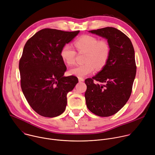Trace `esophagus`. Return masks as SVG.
I'll return each instance as SVG.
<instances>
[{
	"mask_svg": "<svg viewBox=\"0 0 155 155\" xmlns=\"http://www.w3.org/2000/svg\"><path fill=\"white\" fill-rule=\"evenodd\" d=\"M84 78H81V77H78V81H84Z\"/></svg>",
	"mask_w": 155,
	"mask_h": 155,
	"instance_id": "1",
	"label": "esophagus"
}]
</instances>
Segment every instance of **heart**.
Masks as SVG:
<instances>
[{
	"label": "heart",
	"instance_id": "1",
	"mask_svg": "<svg viewBox=\"0 0 155 155\" xmlns=\"http://www.w3.org/2000/svg\"><path fill=\"white\" fill-rule=\"evenodd\" d=\"M74 44L79 53H86L85 63L71 69L69 71L71 75L83 77L93 73L95 69H102L106 65L110 53V47L107 41L86 35L77 39ZM60 56L66 64L72 65L75 64L76 52L69 44H65L62 47Z\"/></svg>",
	"mask_w": 155,
	"mask_h": 155
}]
</instances>
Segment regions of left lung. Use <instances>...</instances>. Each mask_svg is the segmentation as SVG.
Here are the masks:
<instances>
[{
  "label": "left lung",
  "mask_w": 155,
  "mask_h": 155,
  "mask_svg": "<svg viewBox=\"0 0 155 155\" xmlns=\"http://www.w3.org/2000/svg\"><path fill=\"white\" fill-rule=\"evenodd\" d=\"M89 32L107 39L110 53L102 70L84 81L86 104L94 114L110 117L123 107L131 94L137 69L134 49L129 38L115 28Z\"/></svg>",
  "instance_id": "obj_1"
}]
</instances>
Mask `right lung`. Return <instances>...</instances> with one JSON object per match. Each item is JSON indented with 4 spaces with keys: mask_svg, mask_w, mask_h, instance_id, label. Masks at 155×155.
Instances as JSON below:
<instances>
[{
    "mask_svg": "<svg viewBox=\"0 0 155 155\" xmlns=\"http://www.w3.org/2000/svg\"><path fill=\"white\" fill-rule=\"evenodd\" d=\"M79 32L43 29L25 44L19 62L21 87L30 106L42 117L62 114L68 93L78 82L75 76H64L67 68L60 51Z\"/></svg>",
    "mask_w": 155,
    "mask_h": 155,
    "instance_id": "add662e5",
    "label": "right lung"
}]
</instances>
